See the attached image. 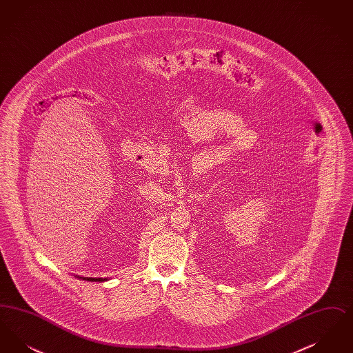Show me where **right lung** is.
Wrapping results in <instances>:
<instances>
[{"label":"right lung","instance_id":"1","mask_svg":"<svg viewBox=\"0 0 353 353\" xmlns=\"http://www.w3.org/2000/svg\"><path fill=\"white\" fill-rule=\"evenodd\" d=\"M85 281H90V282H101V281H105V279H101V278H83Z\"/></svg>","mask_w":353,"mask_h":353}]
</instances>
